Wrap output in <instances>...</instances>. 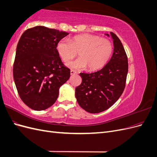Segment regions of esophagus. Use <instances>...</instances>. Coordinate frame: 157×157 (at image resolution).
I'll list each match as a JSON object with an SVG mask.
<instances>
[{
  "label": "esophagus",
  "mask_w": 157,
  "mask_h": 157,
  "mask_svg": "<svg viewBox=\"0 0 157 157\" xmlns=\"http://www.w3.org/2000/svg\"><path fill=\"white\" fill-rule=\"evenodd\" d=\"M70 73H71V75H75V74H77V71H73V70H71Z\"/></svg>",
  "instance_id": "obj_1"
}]
</instances>
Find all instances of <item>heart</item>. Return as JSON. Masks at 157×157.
Returning <instances> with one entry per match:
<instances>
[{"mask_svg": "<svg viewBox=\"0 0 157 157\" xmlns=\"http://www.w3.org/2000/svg\"><path fill=\"white\" fill-rule=\"evenodd\" d=\"M56 50L61 58L67 62L78 54L80 58L67 63L69 68L90 71L101 69L110 59L113 53L111 42L94 35L75 36L71 40L61 39L56 44Z\"/></svg>", "mask_w": 157, "mask_h": 157, "instance_id": "heart-1", "label": "heart"}]
</instances>
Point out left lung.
<instances>
[{
  "label": "left lung",
  "mask_w": 157,
  "mask_h": 157,
  "mask_svg": "<svg viewBox=\"0 0 157 157\" xmlns=\"http://www.w3.org/2000/svg\"><path fill=\"white\" fill-rule=\"evenodd\" d=\"M111 35L114 44L111 59L96 72L80 73L82 82L75 89V96L79 105L90 113H101L111 107L125 88L128 57L118 36L113 32Z\"/></svg>",
  "instance_id": "1"
}]
</instances>
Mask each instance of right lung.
<instances>
[{"instance_id": "1", "label": "right lung", "mask_w": 157, "mask_h": 157, "mask_svg": "<svg viewBox=\"0 0 157 157\" xmlns=\"http://www.w3.org/2000/svg\"><path fill=\"white\" fill-rule=\"evenodd\" d=\"M68 33L36 26L23 33L16 48L13 80L19 96L35 111L49 108L59 96V89L70 77L56 50L58 42Z\"/></svg>"}]
</instances>
